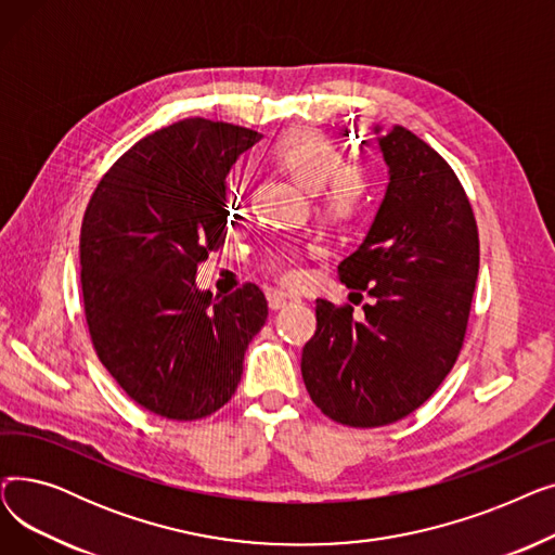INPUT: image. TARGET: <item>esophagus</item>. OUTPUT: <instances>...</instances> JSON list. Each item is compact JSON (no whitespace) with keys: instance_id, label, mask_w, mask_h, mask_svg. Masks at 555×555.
Segmentation results:
<instances>
[{"instance_id":"1","label":"esophagus","mask_w":555,"mask_h":555,"mask_svg":"<svg viewBox=\"0 0 555 555\" xmlns=\"http://www.w3.org/2000/svg\"><path fill=\"white\" fill-rule=\"evenodd\" d=\"M289 301H299V297L281 293V289H272V293H268V304H270L272 310H281V308H285Z\"/></svg>"}]
</instances>
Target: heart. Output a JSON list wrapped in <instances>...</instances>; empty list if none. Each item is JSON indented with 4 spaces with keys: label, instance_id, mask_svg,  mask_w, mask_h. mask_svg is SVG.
<instances>
[{
    "label": "heart",
    "instance_id": "obj_1",
    "mask_svg": "<svg viewBox=\"0 0 555 555\" xmlns=\"http://www.w3.org/2000/svg\"><path fill=\"white\" fill-rule=\"evenodd\" d=\"M272 162L310 193L324 189V209L333 218L353 216L364 197V175L356 166H344V151L322 130L299 126L289 128L272 145ZM231 209L245 204V180L236 178L229 186ZM301 254L295 245H281L268 254L266 268L283 283L301 279Z\"/></svg>",
    "mask_w": 555,
    "mask_h": 555
}]
</instances>
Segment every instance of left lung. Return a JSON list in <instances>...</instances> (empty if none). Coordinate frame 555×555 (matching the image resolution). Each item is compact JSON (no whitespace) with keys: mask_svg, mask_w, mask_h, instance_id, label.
Here are the masks:
<instances>
[{"mask_svg":"<svg viewBox=\"0 0 555 555\" xmlns=\"http://www.w3.org/2000/svg\"><path fill=\"white\" fill-rule=\"evenodd\" d=\"M373 132L387 193L337 268L373 304L358 319L348 304L317 299V331L301 353L312 402L348 427L396 423L439 389L461 353L479 274L477 220L450 164L402 126Z\"/></svg>","mask_w":555,"mask_h":555,"instance_id":"8db88e82","label":"left lung"}]
</instances>
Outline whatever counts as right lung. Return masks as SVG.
I'll return each instance as SVG.
<instances>
[{"mask_svg":"<svg viewBox=\"0 0 555 555\" xmlns=\"http://www.w3.org/2000/svg\"><path fill=\"white\" fill-rule=\"evenodd\" d=\"M258 139L209 119L162 128L112 164L85 209L80 285L94 351L162 418L197 421L227 404L268 319L254 283L220 299L195 285L227 238V175Z\"/></svg>","mask_w":555,"mask_h":555,"instance_id":"1","label":"right lung"}]
</instances>
